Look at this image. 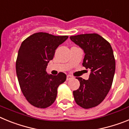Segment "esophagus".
<instances>
[{"instance_id":"1","label":"esophagus","mask_w":129,"mask_h":129,"mask_svg":"<svg viewBox=\"0 0 129 129\" xmlns=\"http://www.w3.org/2000/svg\"><path fill=\"white\" fill-rule=\"evenodd\" d=\"M73 78V76H70V75H67V80H70L71 79Z\"/></svg>"}]
</instances>
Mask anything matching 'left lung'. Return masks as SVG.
Returning a JSON list of instances; mask_svg holds the SVG:
<instances>
[{"mask_svg": "<svg viewBox=\"0 0 129 129\" xmlns=\"http://www.w3.org/2000/svg\"><path fill=\"white\" fill-rule=\"evenodd\" d=\"M70 39L84 51L83 66L90 70L88 80L76 77L80 86L73 95L79 106L90 109L104 100L111 88L116 69L113 50L110 43L97 34H81Z\"/></svg>", "mask_w": 129, "mask_h": 129, "instance_id": "1", "label": "left lung"}]
</instances>
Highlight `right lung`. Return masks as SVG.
I'll return each mask as SVG.
<instances>
[{
  "instance_id": "1",
  "label": "right lung",
  "mask_w": 129,
  "mask_h": 129,
  "mask_svg": "<svg viewBox=\"0 0 129 129\" xmlns=\"http://www.w3.org/2000/svg\"><path fill=\"white\" fill-rule=\"evenodd\" d=\"M68 38L39 32L30 35L20 45L16 72L22 94L34 107L44 109L53 104L58 86L66 81L65 74L53 76L46 69L57 48Z\"/></svg>"
}]
</instances>
